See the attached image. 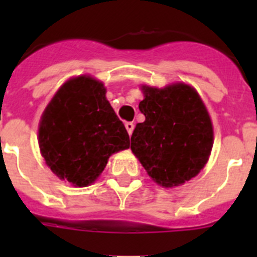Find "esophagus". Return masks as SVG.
<instances>
[{"label":"esophagus","mask_w":257,"mask_h":257,"mask_svg":"<svg viewBox=\"0 0 257 257\" xmlns=\"http://www.w3.org/2000/svg\"><path fill=\"white\" fill-rule=\"evenodd\" d=\"M124 126H126V130H127V133H128V135H131L134 131V127H135V124H134L133 122H126V123H124Z\"/></svg>","instance_id":"obj_1"}]
</instances>
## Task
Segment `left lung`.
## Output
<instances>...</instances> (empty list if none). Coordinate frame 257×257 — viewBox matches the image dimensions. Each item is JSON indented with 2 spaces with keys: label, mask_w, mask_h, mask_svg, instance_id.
Wrapping results in <instances>:
<instances>
[{
  "label": "left lung",
  "mask_w": 257,
  "mask_h": 257,
  "mask_svg": "<svg viewBox=\"0 0 257 257\" xmlns=\"http://www.w3.org/2000/svg\"><path fill=\"white\" fill-rule=\"evenodd\" d=\"M145 121L131 136V151L162 187L181 185L207 163L213 144L212 122L198 92L185 83L163 88L142 86Z\"/></svg>",
  "instance_id": "left-lung-1"
}]
</instances>
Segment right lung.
Returning <instances> with one entry per match:
<instances>
[{
	"label": "right lung",
	"mask_w": 257,
	"mask_h": 257,
	"mask_svg": "<svg viewBox=\"0 0 257 257\" xmlns=\"http://www.w3.org/2000/svg\"><path fill=\"white\" fill-rule=\"evenodd\" d=\"M103 83L90 76L70 78L41 117L38 144L51 171L74 187H87L113 153L130 147L124 124L105 97Z\"/></svg>",
	"instance_id": "obj_1"
}]
</instances>
